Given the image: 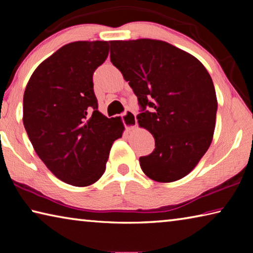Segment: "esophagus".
<instances>
[{"instance_id":"1","label":"esophagus","mask_w":253,"mask_h":253,"mask_svg":"<svg viewBox=\"0 0 253 253\" xmlns=\"http://www.w3.org/2000/svg\"><path fill=\"white\" fill-rule=\"evenodd\" d=\"M123 123L126 128L130 129V128H134L137 125V119H136V114L130 109H127L125 113L122 115Z\"/></svg>"}]
</instances>
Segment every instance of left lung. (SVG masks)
I'll use <instances>...</instances> for the list:
<instances>
[{
  "label": "left lung",
  "instance_id": "obj_1",
  "mask_svg": "<svg viewBox=\"0 0 253 253\" xmlns=\"http://www.w3.org/2000/svg\"><path fill=\"white\" fill-rule=\"evenodd\" d=\"M110 61L137 96L139 126L155 139L153 153L139 158L143 172L161 183L186 176L215 128L217 100L208 70L192 54L152 39L110 41Z\"/></svg>",
  "mask_w": 253,
  "mask_h": 253
}]
</instances>
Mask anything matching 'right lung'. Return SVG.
<instances>
[{"label": "right lung", "instance_id": "add662e5", "mask_svg": "<svg viewBox=\"0 0 253 253\" xmlns=\"http://www.w3.org/2000/svg\"><path fill=\"white\" fill-rule=\"evenodd\" d=\"M107 41L68 43L41 62L23 96V125L34 151L62 182L91 185L106 169L121 117L98 110L92 75L108 57Z\"/></svg>", "mask_w": 253, "mask_h": 253}]
</instances>
